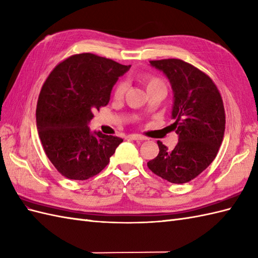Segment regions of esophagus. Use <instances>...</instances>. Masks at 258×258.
Masks as SVG:
<instances>
[{"mask_svg": "<svg viewBox=\"0 0 258 258\" xmlns=\"http://www.w3.org/2000/svg\"><path fill=\"white\" fill-rule=\"evenodd\" d=\"M130 139H131V140H134V141H136V142H143V141L146 140L145 137H143V136H141V135H137V134H132V135H130Z\"/></svg>", "mask_w": 258, "mask_h": 258, "instance_id": "obj_1", "label": "esophagus"}]
</instances>
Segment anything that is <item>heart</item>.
I'll use <instances>...</instances> for the list:
<instances>
[{
	"mask_svg": "<svg viewBox=\"0 0 258 258\" xmlns=\"http://www.w3.org/2000/svg\"><path fill=\"white\" fill-rule=\"evenodd\" d=\"M140 81L142 85L145 87L147 93L158 91L165 94L166 92V83L158 76L151 75V74L143 75L140 78ZM125 91H126V83L118 82L114 87V90H113V97H114L115 100H121L124 97Z\"/></svg>",
	"mask_w": 258,
	"mask_h": 258,
	"instance_id": "1",
	"label": "heart"
}]
</instances>
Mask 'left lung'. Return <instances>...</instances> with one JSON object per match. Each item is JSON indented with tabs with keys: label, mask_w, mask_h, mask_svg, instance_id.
Wrapping results in <instances>:
<instances>
[{
	"label": "left lung",
	"mask_w": 258,
	"mask_h": 258,
	"mask_svg": "<svg viewBox=\"0 0 258 258\" xmlns=\"http://www.w3.org/2000/svg\"><path fill=\"white\" fill-rule=\"evenodd\" d=\"M149 62L163 71L171 83L175 119L171 126L179 141L172 151L158 141V156L147 166L169 182H189L208 168L222 144L223 100L211 78L191 63L175 58Z\"/></svg>",
	"instance_id": "obj_1"
}]
</instances>
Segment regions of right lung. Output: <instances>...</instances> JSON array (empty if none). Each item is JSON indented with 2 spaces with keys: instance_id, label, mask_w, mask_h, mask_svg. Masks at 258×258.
Listing matches in <instances>:
<instances>
[{
  "instance_id": "right-lung-1",
  "label": "right lung",
  "mask_w": 258,
  "mask_h": 258,
  "mask_svg": "<svg viewBox=\"0 0 258 258\" xmlns=\"http://www.w3.org/2000/svg\"><path fill=\"white\" fill-rule=\"evenodd\" d=\"M131 66L94 53L73 55L52 69L41 87L36 122L41 145L59 173L87 180L103 170L122 139L92 134L93 113L110 101L112 88Z\"/></svg>"
}]
</instances>
